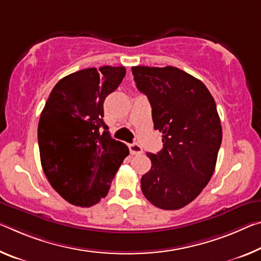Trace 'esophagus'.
Returning a JSON list of instances; mask_svg holds the SVG:
<instances>
[{
  "label": "esophagus",
  "instance_id": "1",
  "mask_svg": "<svg viewBox=\"0 0 261 261\" xmlns=\"http://www.w3.org/2000/svg\"><path fill=\"white\" fill-rule=\"evenodd\" d=\"M129 148H130V153L132 155L142 154L143 153V148H142V146L138 145V144H131V145H129Z\"/></svg>",
  "mask_w": 261,
  "mask_h": 261
}]
</instances>
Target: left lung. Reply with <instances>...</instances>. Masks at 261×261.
<instances>
[{
	"instance_id": "8db88e82",
	"label": "left lung",
	"mask_w": 261,
	"mask_h": 261,
	"mask_svg": "<svg viewBox=\"0 0 261 261\" xmlns=\"http://www.w3.org/2000/svg\"><path fill=\"white\" fill-rule=\"evenodd\" d=\"M132 74L164 143L156 154H146L152 166L140 180L142 192L160 209L184 208L200 195L216 166L222 143L216 103L203 82L173 66H135Z\"/></svg>"
}]
</instances>
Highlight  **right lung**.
<instances>
[{
  "mask_svg": "<svg viewBox=\"0 0 261 261\" xmlns=\"http://www.w3.org/2000/svg\"><path fill=\"white\" fill-rule=\"evenodd\" d=\"M124 76L123 66L69 74L55 86L41 111V167L53 189L71 204L92 206L106 197L129 154L125 144L111 138L103 121L106 97Z\"/></svg>",
  "mask_w": 261,
  "mask_h": 261,
  "instance_id": "right-lung-1",
  "label": "right lung"
}]
</instances>
